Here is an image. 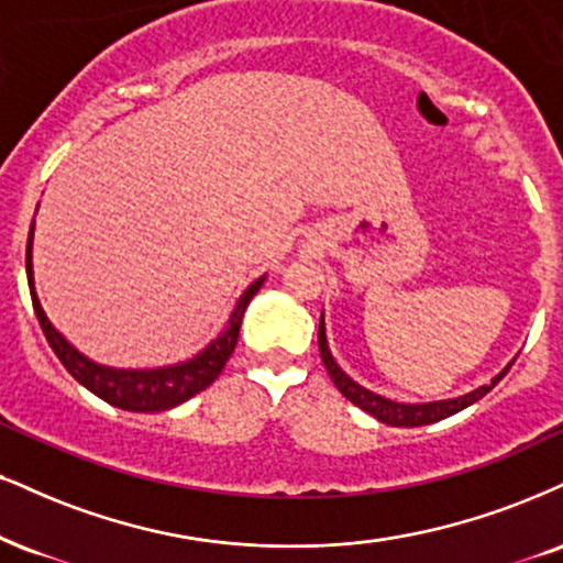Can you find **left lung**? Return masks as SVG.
<instances>
[{"mask_svg":"<svg viewBox=\"0 0 563 563\" xmlns=\"http://www.w3.org/2000/svg\"><path fill=\"white\" fill-rule=\"evenodd\" d=\"M317 343H320V356L324 362V369H328L330 380L335 383V388L341 390L351 404L358 406V409H364L367 415L380 419V422H385V424H393V428H419V424H432V422H438V419L456 415V411L466 409V406L479 401L485 393H490L493 388H496L500 377H504L514 364L511 362L509 367L500 372V375L493 377L490 383L483 385V388L466 393V396L449 398V401H432V404H398V401H390V398L377 396V393H372L367 388H362V385L351 380L346 372L338 367L333 354H330V349H328V338H324L322 317H320V335H317Z\"/></svg>","mask_w":563,"mask_h":563,"instance_id":"obj_1","label":"left lung"}]
</instances>
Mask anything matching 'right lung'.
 <instances>
[{"instance_id":"obj_1","label":"right lung","mask_w":563,"mask_h":563,"mask_svg":"<svg viewBox=\"0 0 563 563\" xmlns=\"http://www.w3.org/2000/svg\"><path fill=\"white\" fill-rule=\"evenodd\" d=\"M31 241H33V225L29 233V246H25V273H29L33 311H36L38 324H42L46 341H49L52 351L57 354L59 362H63V367L70 372L84 388L91 390L93 396H99L101 401L118 406V409H125V411H165L183 401H188V398L196 396L199 390L209 388V385L217 380V375H220L222 367H225L230 354H233L235 343H239L243 311H246L249 301L254 299V294L264 283V277H260V280H254L252 286L243 290L241 301L235 303L233 314H230L225 333L217 335L199 356L191 358V362L173 364V367H159V369H112V367H104V364H97L91 362V358H86L52 328L49 320H46L42 303H38L36 288H33Z\"/></svg>"}]
</instances>
